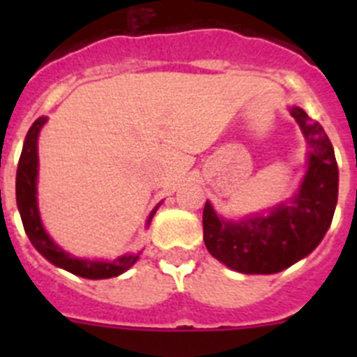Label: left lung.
I'll list each match as a JSON object with an SVG mask.
<instances>
[{"instance_id":"obj_1","label":"left lung","mask_w":357,"mask_h":357,"mask_svg":"<svg viewBox=\"0 0 357 357\" xmlns=\"http://www.w3.org/2000/svg\"><path fill=\"white\" fill-rule=\"evenodd\" d=\"M309 146L307 172L288 204L268 213L229 222L204 207V241L213 257L239 273H277L304 259L324 239L338 202V164L318 121L291 107Z\"/></svg>"}]
</instances>
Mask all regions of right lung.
<instances>
[{"mask_svg": "<svg viewBox=\"0 0 357 357\" xmlns=\"http://www.w3.org/2000/svg\"><path fill=\"white\" fill-rule=\"evenodd\" d=\"M46 121L48 119L43 116V118L36 119L28 130L23 151L19 157L17 176H15V200H17V209L28 238H30L31 245L37 248V252H40L50 263L59 268H64L75 275L85 277V279H110V277L121 275L139 259V254H125L121 257H116L114 261L80 259V257H75V255L62 250L59 245H55L40 223L39 207H37V168H39L37 139H39V132ZM157 209H159V206L150 213L146 227L150 225L151 218Z\"/></svg>", "mask_w": 357, "mask_h": 357, "instance_id": "1", "label": "right lung"}]
</instances>
